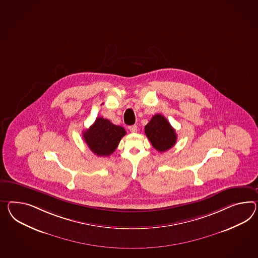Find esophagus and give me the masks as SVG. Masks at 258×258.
I'll use <instances>...</instances> for the list:
<instances>
[{
  "label": "esophagus",
  "mask_w": 258,
  "mask_h": 258,
  "mask_svg": "<svg viewBox=\"0 0 258 258\" xmlns=\"http://www.w3.org/2000/svg\"><path fill=\"white\" fill-rule=\"evenodd\" d=\"M129 130L132 133L138 132V126L137 125H131L129 126Z\"/></svg>",
  "instance_id": "1"
}]
</instances>
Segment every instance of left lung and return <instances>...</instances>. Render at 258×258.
<instances>
[{
  "label": "left lung",
  "mask_w": 258,
  "mask_h": 258,
  "mask_svg": "<svg viewBox=\"0 0 258 258\" xmlns=\"http://www.w3.org/2000/svg\"><path fill=\"white\" fill-rule=\"evenodd\" d=\"M145 134L153 148L160 152L171 149L177 141L175 129L161 114H156L152 117L145 126Z\"/></svg>",
  "instance_id": "left-lung-1"
}]
</instances>
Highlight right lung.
<instances>
[{
  "mask_svg": "<svg viewBox=\"0 0 258 258\" xmlns=\"http://www.w3.org/2000/svg\"><path fill=\"white\" fill-rule=\"evenodd\" d=\"M125 135L123 127L98 117L93 125L83 133V139L93 153L98 156H108L117 149L120 139Z\"/></svg>",
  "mask_w": 258,
  "mask_h": 258,
  "instance_id": "obj_1",
  "label": "right lung"
}]
</instances>
